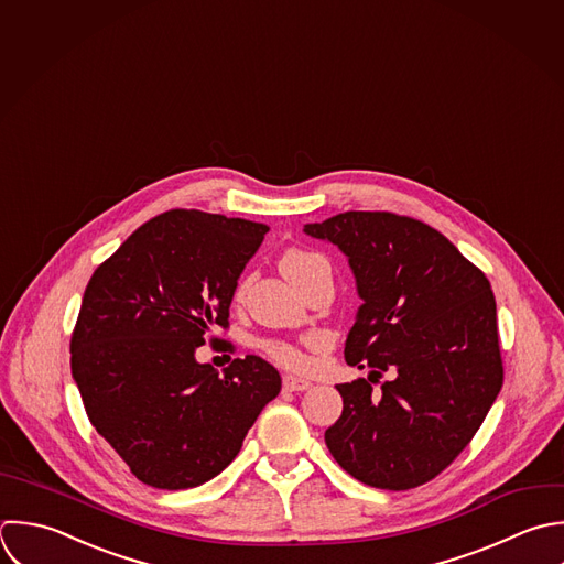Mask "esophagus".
<instances>
[{
    "instance_id": "1",
    "label": "esophagus",
    "mask_w": 564,
    "mask_h": 564,
    "mask_svg": "<svg viewBox=\"0 0 564 564\" xmlns=\"http://www.w3.org/2000/svg\"><path fill=\"white\" fill-rule=\"evenodd\" d=\"M312 387V382L303 380V378H296V376H285L283 378V389L290 391V393H299V391H307Z\"/></svg>"
}]
</instances>
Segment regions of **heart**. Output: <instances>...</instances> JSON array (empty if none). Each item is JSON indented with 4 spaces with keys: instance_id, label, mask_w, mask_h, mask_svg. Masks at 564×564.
Instances as JSON below:
<instances>
[{
    "instance_id": "1",
    "label": "heart",
    "mask_w": 564,
    "mask_h": 564,
    "mask_svg": "<svg viewBox=\"0 0 564 564\" xmlns=\"http://www.w3.org/2000/svg\"><path fill=\"white\" fill-rule=\"evenodd\" d=\"M318 263H325V259L316 252H310V250H303V248H290L285 250V254L281 257V270L283 274L292 281V283H299L312 268H316ZM263 351L276 360L279 365L283 367H292V369H299L305 365V358L303 354L292 347L290 343H283V340H263L261 343Z\"/></svg>"
}]
</instances>
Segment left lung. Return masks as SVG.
Segmentation results:
<instances>
[{
  "mask_svg": "<svg viewBox=\"0 0 564 564\" xmlns=\"http://www.w3.org/2000/svg\"><path fill=\"white\" fill-rule=\"evenodd\" d=\"M305 232L349 257L365 301L345 360L371 367V380L394 373L378 394L365 378L336 387L343 415L325 444L371 488L424 486L473 442L503 387L490 281L440 230L406 215L347 210Z\"/></svg>",
  "mask_w": 564,
  "mask_h": 564,
  "instance_id": "left-lung-1",
  "label": "left lung"
}]
</instances>
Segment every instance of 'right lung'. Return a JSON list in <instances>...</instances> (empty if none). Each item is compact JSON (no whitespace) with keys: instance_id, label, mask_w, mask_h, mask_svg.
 <instances>
[{"instance_id":"obj_1","label":"right lung","mask_w":564,"mask_h":564,"mask_svg":"<svg viewBox=\"0 0 564 564\" xmlns=\"http://www.w3.org/2000/svg\"><path fill=\"white\" fill-rule=\"evenodd\" d=\"M268 226L173 208L144 221L91 274L69 340L91 426L131 475L158 490L217 477L281 391L259 356L219 376L195 360L228 329L237 279Z\"/></svg>"}]
</instances>
